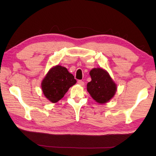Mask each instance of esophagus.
I'll return each mask as SVG.
<instances>
[{
  "mask_svg": "<svg viewBox=\"0 0 156 156\" xmlns=\"http://www.w3.org/2000/svg\"><path fill=\"white\" fill-rule=\"evenodd\" d=\"M78 84L81 85V86H83V85L84 84V82L83 81H82V80H78Z\"/></svg>",
  "mask_w": 156,
  "mask_h": 156,
  "instance_id": "1",
  "label": "esophagus"
}]
</instances>
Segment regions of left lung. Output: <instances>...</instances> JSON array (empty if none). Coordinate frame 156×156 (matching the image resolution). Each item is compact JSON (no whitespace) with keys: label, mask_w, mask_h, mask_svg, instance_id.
I'll list each match as a JSON object with an SVG mask.
<instances>
[{"label":"left lung","mask_w":156,"mask_h":156,"mask_svg":"<svg viewBox=\"0 0 156 156\" xmlns=\"http://www.w3.org/2000/svg\"><path fill=\"white\" fill-rule=\"evenodd\" d=\"M90 75L92 80L87 84V90L94 100L103 104L114 97L117 87L107 71L94 68Z\"/></svg>","instance_id":"1"}]
</instances>
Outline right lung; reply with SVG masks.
Instances as JSON below:
<instances>
[{
  "instance_id": "1",
  "label": "right lung",
  "mask_w": 156,
  "mask_h": 156,
  "mask_svg": "<svg viewBox=\"0 0 156 156\" xmlns=\"http://www.w3.org/2000/svg\"><path fill=\"white\" fill-rule=\"evenodd\" d=\"M74 76L61 66L52 68L43 80L41 88L45 97L51 102H57L64 97L68 89L76 84Z\"/></svg>"
}]
</instances>
